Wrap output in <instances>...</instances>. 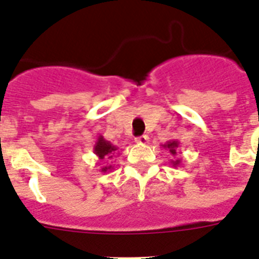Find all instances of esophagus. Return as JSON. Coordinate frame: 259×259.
Returning <instances> with one entry per match:
<instances>
[{
  "instance_id": "esophagus-1",
  "label": "esophagus",
  "mask_w": 259,
  "mask_h": 259,
  "mask_svg": "<svg viewBox=\"0 0 259 259\" xmlns=\"http://www.w3.org/2000/svg\"><path fill=\"white\" fill-rule=\"evenodd\" d=\"M135 141H136V143H138V144L144 145V144H147L148 141H149V138H148L147 135H143V136H139V138L135 139Z\"/></svg>"
}]
</instances>
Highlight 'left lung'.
I'll return each mask as SVG.
<instances>
[{"instance_id":"1","label":"left lung","mask_w":259,"mask_h":259,"mask_svg":"<svg viewBox=\"0 0 259 259\" xmlns=\"http://www.w3.org/2000/svg\"><path fill=\"white\" fill-rule=\"evenodd\" d=\"M178 147H180V141L178 140H170L167 141V143H165V144H162L163 149H167L173 157L177 156V148ZM170 162H171V165H173L174 167H177L181 163V160L180 158H177V160H170Z\"/></svg>"}]
</instances>
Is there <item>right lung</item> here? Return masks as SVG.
Wrapping results in <instances>:
<instances>
[{
	"label": "right lung",
	"mask_w": 259,
	"mask_h": 259,
	"mask_svg": "<svg viewBox=\"0 0 259 259\" xmlns=\"http://www.w3.org/2000/svg\"><path fill=\"white\" fill-rule=\"evenodd\" d=\"M93 151H94L96 156L98 157L99 161H108L112 160V158L119 153V148L116 147V145L111 144L110 141L105 140V138L101 135V136H98V139H97ZM112 167H114L112 165H103V166H101L99 170H101L102 173H107V171L112 170Z\"/></svg>",
	"instance_id": "add662e5"
}]
</instances>
